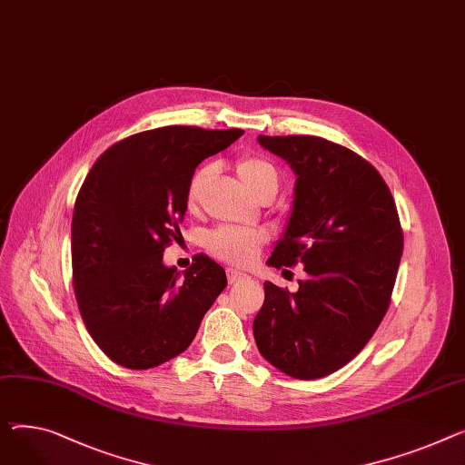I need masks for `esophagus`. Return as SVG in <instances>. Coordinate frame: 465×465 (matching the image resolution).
<instances>
[{
    "mask_svg": "<svg viewBox=\"0 0 465 465\" xmlns=\"http://www.w3.org/2000/svg\"><path fill=\"white\" fill-rule=\"evenodd\" d=\"M226 274H228V282H230V284H237V282H242V281H249V274L239 271V269H233V267H228V269H226Z\"/></svg>",
    "mask_w": 465,
    "mask_h": 465,
    "instance_id": "1",
    "label": "esophagus"
}]
</instances>
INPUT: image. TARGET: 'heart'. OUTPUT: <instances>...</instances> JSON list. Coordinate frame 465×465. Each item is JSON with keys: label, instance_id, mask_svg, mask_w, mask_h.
<instances>
[{"label": "heart", "instance_id": "b5f03b06", "mask_svg": "<svg viewBox=\"0 0 465 465\" xmlns=\"http://www.w3.org/2000/svg\"><path fill=\"white\" fill-rule=\"evenodd\" d=\"M237 173L244 181L246 187H249L262 200L272 198L278 191L276 168L269 161L256 157V154H249V157L239 159ZM213 175H214V164H203L193 173L187 184V205L191 209L198 207L203 189L207 187V183L211 181ZM265 241H267V232L262 228H242V226L223 224L207 235L205 246L214 258L233 265H246L258 256Z\"/></svg>", "mask_w": 465, "mask_h": 465}]
</instances>
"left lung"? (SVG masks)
<instances>
[{"label": "left lung", "instance_id": "left-lung-1", "mask_svg": "<svg viewBox=\"0 0 465 465\" xmlns=\"http://www.w3.org/2000/svg\"><path fill=\"white\" fill-rule=\"evenodd\" d=\"M258 142L297 175L288 228L267 263H302L308 278L295 293L263 284L256 346L281 372L318 380L348 364L380 327L404 233L387 183L351 149L304 134Z\"/></svg>", "mask_w": 465, "mask_h": 465}]
</instances>
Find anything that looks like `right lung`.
Returning <instances> with one entry per match:
<instances>
[{
	"instance_id": "add662e5",
	"label": "right lung",
	"mask_w": 465,
	"mask_h": 465,
	"mask_svg": "<svg viewBox=\"0 0 465 465\" xmlns=\"http://www.w3.org/2000/svg\"><path fill=\"white\" fill-rule=\"evenodd\" d=\"M242 133L153 129L114 143L89 170L73 214V286L91 338L114 362L147 370L177 357L226 288L209 256L179 278L163 254L181 235L196 166Z\"/></svg>"
}]
</instances>
